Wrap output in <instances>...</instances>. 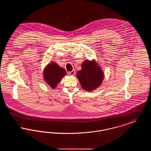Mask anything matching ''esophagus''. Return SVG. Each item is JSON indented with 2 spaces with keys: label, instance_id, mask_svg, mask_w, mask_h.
Wrapping results in <instances>:
<instances>
[{
  "label": "esophagus",
  "instance_id": "1",
  "mask_svg": "<svg viewBox=\"0 0 151 151\" xmlns=\"http://www.w3.org/2000/svg\"><path fill=\"white\" fill-rule=\"evenodd\" d=\"M69 74H70V75H71V76H73V75L75 74V71L74 70H73L72 71L69 72Z\"/></svg>",
  "mask_w": 151,
  "mask_h": 151
}]
</instances>
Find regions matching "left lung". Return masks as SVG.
I'll return each instance as SVG.
<instances>
[{
    "instance_id": "1",
    "label": "left lung",
    "mask_w": 151,
    "mask_h": 151,
    "mask_svg": "<svg viewBox=\"0 0 151 151\" xmlns=\"http://www.w3.org/2000/svg\"><path fill=\"white\" fill-rule=\"evenodd\" d=\"M76 76L82 88L89 92L100 86L104 78V72L94 60H85L81 65V70L77 72Z\"/></svg>"
}]
</instances>
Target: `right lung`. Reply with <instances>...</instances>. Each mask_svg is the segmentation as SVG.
<instances>
[{"instance_id":"add662e5","label":"right lung","mask_w":151,"mask_h":151,"mask_svg":"<svg viewBox=\"0 0 151 151\" xmlns=\"http://www.w3.org/2000/svg\"><path fill=\"white\" fill-rule=\"evenodd\" d=\"M67 74L65 69L59 67L57 63L52 62L45 68L43 70V78L46 83L51 88L57 87L62 78Z\"/></svg>"}]
</instances>
